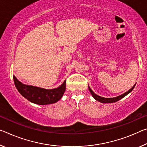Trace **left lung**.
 I'll list each match as a JSON object with an SVG mask.
<instances>
[{
	"mask_svg": "<svg viewBox=\"0 0 147 147\" xmlns=\"http://www.w3.org/2000/svg\"><path fill=\"white\" fill-rule=\"evenodd\" d=\"M136 85V84L134 86H133L131 89L128 90L127 92H126L125 93H124V94L120 95L118 97H113V98H106V97H103L99 96V95H97V94H95L94 92H93L92 89L90 88L89 86H88V89H89L91 94H92V97H94V98L96 100V101L101 102V103H115V102L119 101V100H120L121 99H122L123 97H124L125 95H127L128 94H129V93L131 92L133 90H134V88H135Z\"/></svg>",
	"mask_w": 147,
	"mask_h": 147,
	"instance_id": "1",
	"label": "left lung"
}]
</instances>
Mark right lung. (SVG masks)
<instances>
[{"mask_svg": "<svg viewBox=\"0 0 147 147\" xmlns=\"http://www.w3.org/2000/svg\"><path fill=\"white\" fill-rule=\"evenodd\" d=\"M16 88L20 94L32 103L40 105L53 104L61 99L66 89L65 80L61 86L54 89H44L36 86L24 84L13 75Z\"/></svg>", "mask_w": 147, "mask_h": 147, "instance_id": "add662e5", "label": "right lung"}]
</instances>
